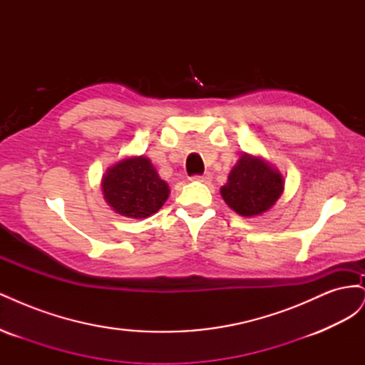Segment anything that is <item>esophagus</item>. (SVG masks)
Instances as JSON below:
<instances>
[{
    "instance_id": "34e87169",
    "label": "esophagus",
    "mask_w": 365,
    "mask_h": 365,
    "mask_svg": "<svg viewBox=\"0 0 365 365\" xmlns=\"http://www.w3.org/2000/svg\"><path fill=\"white\" fill-rule=\"evenodd\" d=\"M192 180L193 181H201V182H208L210 180H212V176H210L208 173H205V175H195V176H192Z\"/></svg>"
}]
</instances>
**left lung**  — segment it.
Masks as SVG:
<instances>
[{
	"label": "left lung",
	"instance_id": "left-lung-1",
	"mask_svg": "<svg viewBox=\"0 0 365 365\" xmlns=\"http://www.w3.org/2000/svg\"><path fill=\"white\" fill-rule=\"evenodd\" d=\"M283 187L277 169L260 157L244 153L231 169L220 195L237 215L252 217L268 212L283 193Z\"/></svg>",
	"mask_w": 365,
	"mask_h": 365
}]
</instances>
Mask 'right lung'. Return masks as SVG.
<instances>
[{
  "mask_svg": "<svg viewBox=\"0 0 365 365\" xmlns=\"http://www.w3.org/2000/svg\"><path fill=\"white\" fill-rule=\"evenodd\" d=\"M105 201L121 216L145 219L157 213L169 197V185L145 155L118 161L103 175Z\"/></svg>",
  "mask_w": 365,
  "mask_h": 365,
  "instance_id": "right-lung-1",
  "label": "right lung"
}]
</instances>
